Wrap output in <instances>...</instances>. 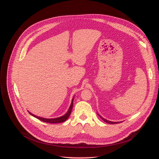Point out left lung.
<instances>
[{
  "label": "left lung",
  "mask_w": 159,
  "mask_h": 159,
  "mask_svg": "<svg viewBox=\"0 0 159 159\" xmlns=\"http://www.w3.org/2000/svg\"><path fill=\"white\" fill-rule=\"evenodd\" d=\"M98 115L100 116V117L101 118V119L102 120H103L104 122H107V123H108V124H117V123H119V122H112V121H110V120H106V119H105L104 118H103L102 116H101V115H98Z\"/></svg>",
  "instance_id": "1"
}]
</instances>
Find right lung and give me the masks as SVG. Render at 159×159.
Here are the masks:
<instances>
[{
  "label": "right lung",
  "instance_id": "add662e5",
  "mask_svg": "<svg viewBox=\"0 0 159 159\" xmlns=\"http://www.w3.org/2000/svg\"><path fill=\"white\" fill-rule=\"evenodd\" d=\"M73 99H74V97L72 99V101L71 103V105L70 106V108L68 109V111L66 112V114H64V115L59 116V117H57V118H53V119H46V118H43V117H40V116H37L35 115H33V113H31V112L28 111L30 115H31L32 116H35V118L39 119L40 120L44 122H48V123H52V124H55V123H60V122H63L64 121H66L67 119H68V117L70 116L71 112L72 111V108H73Z\"/></svg>",
  "mask_w": 159,
  "mask_h": 159
}]
</instances>
